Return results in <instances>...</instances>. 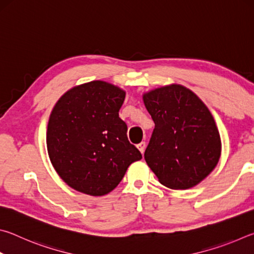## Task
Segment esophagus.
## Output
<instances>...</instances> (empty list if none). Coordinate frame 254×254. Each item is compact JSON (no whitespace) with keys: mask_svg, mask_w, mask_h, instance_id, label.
<instances>
[{"mask_svg":"<svg viewBox=\"0 0 254 254\" xmlns=\"http://www.w3.org/2000/svg\"><path fill=\"white\" fill-rule=\"evenodd\" d=\"M136 147H137V149L140 150L141 153H143L144 152V149H145V142H141V143L137 144Z\"/></svg>","mask_w":254,"mask_h":254,"instance_id":"obj_1","label":"esophagus"}]
</instances>
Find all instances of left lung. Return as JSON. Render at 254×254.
<instances>
[{
  "label": "left lung",
  "mask_w": 254,
  "mask_h": 254,
  "mask_svg": "<svg viewBox=\"0 0 254 254\" xmlns=\"http://www.w3.org/2000/svg\"><path fill=\"white\" fill-rule=\"evenodd\" d=\"M142 97L154 122L145 162L170 189L198 185L221 157V136L212 113L194 92L179 84L152 89Z\"/></svg>",
  "instance_id": "obj_1"
}]
</instances>
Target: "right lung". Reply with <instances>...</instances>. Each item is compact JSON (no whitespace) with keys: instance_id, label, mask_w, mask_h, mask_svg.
<instances>
[{"instance_id":"obj_1","label":"right lung","mask_w":254,"mask_h":254,"mask_svg":"<svg viewBox=\"0 0 254 254\" xmlns=\"http://www.w3.org/2000/svg\"><path fill=\"white\" fill-rule=\"evenodd\" d=\"M126 92L93 80L70 88L51 111L47 150L59 177L77 191L103 196L118 186L142 156L128 142L119 118Z\"/></svg>"}]
</instances>
